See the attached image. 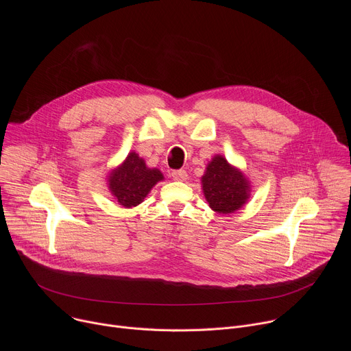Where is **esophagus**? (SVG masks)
<instances>
[{
	"mask_svg": "<svg viewBox=\"0 0 351 351\" xmlns=\"http://www.w3.org/2000/svg\"><path fill=\"white\" fill-rule=\"evenodd\" d=\"M172 178L176 182H184L187 179V172L184 169H179V171H173L172 172Z\"/></svg>",
	"mask_w": 351,
	"mask_h": 351,
	"instance_id": "1",
	"label": "esophagus"
}]
</instances>
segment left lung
Returning <instances> with one entry per match:
<instances>
[{
	"instance_id": "8db88e82",
	"label": "left lung",
	"mask_w": 351,
	"mask_h": 351,
	"mask_svg": "<svg viewBox=\"0 0 351 351\" xmlns=\"http://www.w3.org/2000/svg\"><path fill=\"white\" fill-rule=\"evenodd\" d=\"M202 189L207 203L217 214L229 215L244 207L252 195V183L240 168L217 154L202 176Z\"/></svg>"
}]
</instances>
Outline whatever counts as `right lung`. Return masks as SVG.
<instances>
[{"mask_svg":"<svg viewBox=\"0 0 351 351\" xmlns=\"http://www.w3.org/2000/svg\"><path fill=\"white\" fill-rule=\"evenodd\" d=\"M162 180L164 175L158 168H148L144 158L130 152L122 164L110 171L107 186L119 206L132 208L141 204L152 189Z\"/></svg>","mask_w":351,"mask_h":351,"instance_id":"right-lung-1","label":"right lung"}]
</instances>
